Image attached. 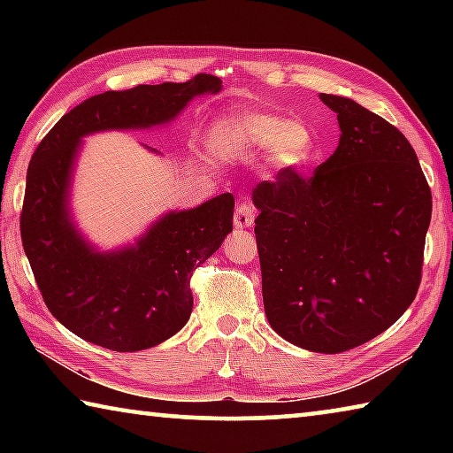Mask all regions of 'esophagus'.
Masks as SVG:
<instances>
[{"instance_id":"1","label":"esophagus","mask_w":453,"mask_h":453,"mask_svg":"<svg viewBox=\"0 0 453 453\" xmlns=\"http://www.w3.org/2000/svg\"><path fill=\"white\" fill-rule=\"evenodd\" d=\"M254 219H256L254 205H251L250 202H242L240 205H237L235 213H234V226L235 227H251V226H254Z\"/></svg>"}]
</instances>
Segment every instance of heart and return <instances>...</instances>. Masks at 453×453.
Here are the masks:
<instances>
[{
  "instance_id": "1",
  "label": "heart",
  "mask_w": 453,
  "mask_h": 453,
  "mask_svg": "<svg viewBox=\"0 0 453 453\" xmlns=\"http://www.w3.org/2000/svg\"><path fill=\"white\" fill-rule=\"evenodd\" d=\"M213 143L221 150L264 151L278 170H297L316 153V134L302 119L275 116V113H237L221 121L213 134Z\"/></svg>"
}]
</instances>
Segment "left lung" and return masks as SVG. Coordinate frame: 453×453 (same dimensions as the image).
I'll list each match as a JSON object with an SVG mask.
<instances>
[{"label": "left lung", "instance_id": "left-lung-1", "mask_svg": "<svg viewBox=\"0 0 453 453\" xmlns=\"http://www.w3.org/2000/svg\"><path fill=\"white\" fill-rule=\"evenodd\" d=\"M337 113V150L308 178L254 189L256 242L270 326L283 340L342 354L395 324L416 300L432 191L400 129L354 99Z\"/></svg>", "mask_w": 453, "mask_h": 453}]
</instances>
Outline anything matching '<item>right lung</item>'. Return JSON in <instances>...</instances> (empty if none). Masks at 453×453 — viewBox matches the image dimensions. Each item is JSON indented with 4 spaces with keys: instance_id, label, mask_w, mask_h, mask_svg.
<instances>
[{
    "instance_id": "right-lung-1",
    "label": "right lung",
    "mask_w": 453,
    "mask_h": 453,
    "mask_svg": "<svg viewBox=\"0 0 453 453\" xmlns=\"http://www.w3.org/2000/svg\"><path fill=\"white\" fill-rule=\"evenodd\" d=\"M221 80L105 91L67 111L37 145L27 167L21 243L51 316L70 332L113 351L157 346L188 324L194 272L234 229V196L172 211L132 248L97 254L67 213L73 157L83 135L151 127L173 119L191 97L218 94Z\"/></svg>"
}]
</instances>
